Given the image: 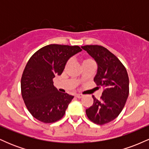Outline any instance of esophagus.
Returning a JSON list of instances; mask_svg holds the SVG:
<instances>
[{
    "label": "esophagus",
    "mask_w": 149,
    "mask_h": 149,
    "mask_svg": "<svg viewBox=\"0 0 149 149\" xmlns=\"http://www.w3.org/2000/svg\"><path fill=\"white\" fill-rule=\"evenodd\" d=\"M75 97H77V98H82V97H83V95H81V94H76V95H75Z\"/></svg>",
    "instance_id": "esophagus-1"
}]
</instances>
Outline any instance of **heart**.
<instances>
[{"instance_id": "1", "label": "heart", "mask_w": 149, "mask_h": 149, "mask_svg": "<svg viewBox=\"0 0 149 149\" xmlns=\"http://www.w3.org/2000/svg\"><path fill=\"white\" fill-rule=\"evenodd\" d=\"M92 61V60H91V59H84V60H83V63H85V62H88V61ZM69 64H70V60L67 61V62L66 63V65H65V66H66V67H67V66H69Z\"/></svg>"}]
</instances>
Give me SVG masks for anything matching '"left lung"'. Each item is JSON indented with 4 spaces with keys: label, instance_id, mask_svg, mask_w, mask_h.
<instances>
[{
    "label": "left lung",
    "instance_id": "left-lung-1",
    "mask_svg": "<svg viewBox=\"0 0 149 149\" xmlns=\"http://www.w3.org/2000/svg\"><path fill=\"white\" fill-rule=\"evenodd\" d=\"M81 47L97 62V71L94 81L97 86L104 88L100 100L92 96L94 103L85 111L87 116L96 124L108 123L120 113L129 95L127 70L121 61L103 46Z\"/></svg>",
    "mask_w": 149,
    "mask_h": 149
}]
</instances>
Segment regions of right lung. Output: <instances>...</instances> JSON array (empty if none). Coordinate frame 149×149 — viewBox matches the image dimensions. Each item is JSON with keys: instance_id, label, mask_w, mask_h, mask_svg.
<instances>
[{"instance_id": "add662e5", "label": "right lung", "mask_w": 149, "mask_h": 149, "mask_svg": "<svg viewBox=\"0 0 149 149\" xmlns=\"http://www.w3.org/2000/svg\"><path fill=\"white\" fill-rule=\"evenodd\" d=\"M81 51L78 45L51 44L30 58L22 74L21 90L26 107L35 118L52 123L64 116L73 96L58 91L53 78L61 75L67 61Z\"/></svg>"}]
</instances>
